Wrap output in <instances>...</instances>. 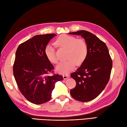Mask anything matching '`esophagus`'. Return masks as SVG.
<instances>
[{
  "mask_svg": "<svg viewBox=\"0 0 127 127\" xmlns=\"http://www.w3.org/2000/svg\"><path fill=\"white\" fill-rule=\"evenodd\" d=\"M69 77V76L68 74H64L63 76V78H64V79H67Z\"/></svg>",
  "mask_w": 127,
  "mask_h": 127,
  "instance_id": "1",
  "label": "esophagus"
}]
</instances>
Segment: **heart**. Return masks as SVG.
Returning a JSON list of instances; mask_svg holds the SVG:
<instances>
[{
  "mask_svg": "<svg viewBox=\"0 0 127 127\" xmlns=\"http://www.w3.org/2000/svg\"><path fill=\"white\" fill-rule=\"evenodd\" d=\"M55 44L60 48L66 49L67 60L56 67V70L62 74H67L73 69L75 66H80L86 59L88 48L83 39H77L75 37L66 34H62L57 38ZM45 54L48 60L54 64H58L55 49L50 44L45 49Z\"/></svg>",
  "mask_w": 127,
  "mask_h": 127,
  "instance_id": "1",
  "label": "heart"
}]
</instances>
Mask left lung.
I'll use <instances>...</instances> for the list:
<instances>
[{
    "label": "left lung",
    "mask_w": 127,
    "mask_h": 127,
    "mask_svg": "<svg viewBox=\"0 0 127 127\" xmlns=\"http://www.w3.org/2000/svg\"><path fill=\"white\" fill-rule=\"evenodd\" d=\"M68 34L81 35L88 48L85 61L71 74L76 85L71 90L70 94L79 101H89L96 98L106 86L110 78L112 61L105 43L93 33L81 30Z\"/></svg>",
    "instance_id": "obj_1"
}]
</instances>
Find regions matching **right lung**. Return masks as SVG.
Masks as SVG:
<instances>
[{
	"mask_svg": "<svg viewBox=\"0 0 127 127\" xmlns=\"http://www.w3.org/2000/svg\"><path fill=\"white\" fill-rule=\"evenodd\" d=\"M55 34L35 35L17 49L13 65L15 81L21 93L30 102L37 105L48 102L61 75L54 74L53 64L46 58L45 49Z\"/></svg>",
	"mask_w": 127,
	"mask_h": 127,
	"instance_id": "1",
	"label": "right lung"
}]
</instances>
